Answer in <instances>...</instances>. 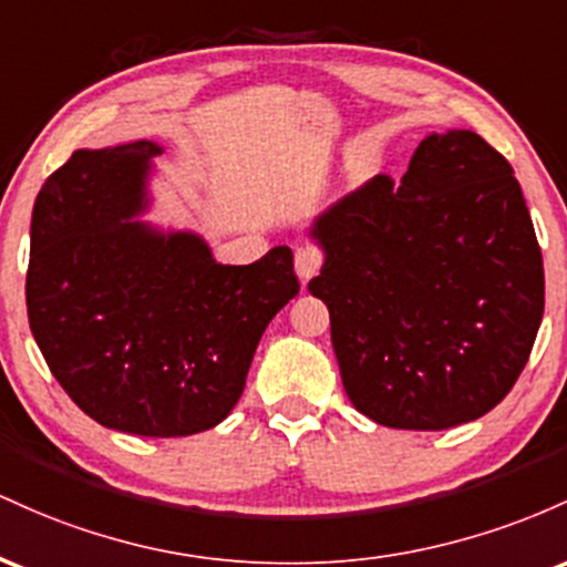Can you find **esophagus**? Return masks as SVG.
Segmentation results:
<instances>
[{"instance_id": "34e87169", "label": "esophagus", "mask_w": 567, "mask_h": 567, "mask_svg": "<svg viewBox=\"0 0 567 567\" xmlns=\"http://www.w3.org/2000/svg\"><path fill=\"white\" fill-rule=\"evenodd\" d=\"M321 265H323V254L318 251L316 246H300V249H297L295 267H297V276H300L302 281H310V278L321 270Z\"/></svg>"}]
</instances>
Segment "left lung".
<instances>
[{"mask_svg": "<svg viewBox=\"0 0 567 567\" xmlns=\"http://www.w3.org/2000/svg\"><path fill=\"white\" fill-rule=\"evenodd\" d=\"M308 284L342 385L388 429L476 421L512 391L544 316V259L512 165L474 131L425 136L402 184L374 176L318 216Z\"/></svg>", "mask_w": 567, "mask_h": 567, "instance_id": "left-lung-1", "label": "left lung"}]
</instances>
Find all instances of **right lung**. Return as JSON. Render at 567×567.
Returning <instances> with one entry per match:
<instances>
[{
    "mask_svg": "<svg viewBox=\"0 0 567 567\" xmlns=\"http://www.w3.org/2000/svg\"><path fill=\"white\" fill-rule=\"evenodd\" d=\"M152 142L78 150L31 214L29 327L74 404L106 429L189 436L230 415L265 327L300 281L276 246L219 265L198 235L133 221Z\"/></svg>",
    "mask_w": 567,
    "mask_h": 567,
    "instance_id": "1",
    "label": "right lung"
}]
</instances>
